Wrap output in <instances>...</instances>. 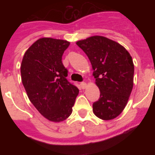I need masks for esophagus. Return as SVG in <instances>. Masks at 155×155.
Segmentation results:
<instances>
[{
  "label": "esophagus",
  "instance_id": "obj_1",
  "mask_svg": "<svg viewBox=\"0 0 155 155\" xmlns=\"http://www.w3.org/2000/svg\"><path fill=\"white\" fill-rule=\"evenodd\" d=\"M81 88H82L83 90L86 89V88H87V84H86L85 82H82V83H81Z\"/></svg>",
  "mask_w": 155,
  "mask_h": 155
}]
</instances>
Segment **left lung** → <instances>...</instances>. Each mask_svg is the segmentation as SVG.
Masks as SVG:
<instances>
[{"label":"left lung","mask_w":155,"mask_h":155,"mask_svg":"<svg viewBox=\"0 0 155 155\" xmlns=\"http://www.w3.org/2000/svg\"><path fill=\"white\" fill-rule=\"evenodd\" d=\"M76 45L87 54L101 91L99 101L93 104L94 114L103 120L115 119L126 106L133 89L131 55L123 45L101 35L78 41Z\"/></svg>","instance_id":"1"}]
</instances>
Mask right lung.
<instances>
[{
  "instance_id": "obj_1",
  "label": "right lung",
  "mask_w": 155,
  "mask_h": 155,
  "mask_svg": "<svg viewBox=\"0 0 155 155\" xmlns=\"http://www.w3.org/2000/svg\"><path fill=\"white\" fill-rule=\"evenodd\" d=\"M70 42L44 37L25 51L21 74L29 100L40 114L51 122L64 121L72 113L79 94L77 87L66 79L67 70L62 55Z\"/></svg>"
}]
</instances>
